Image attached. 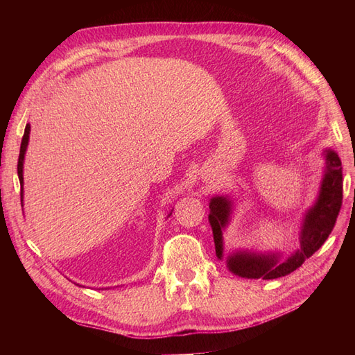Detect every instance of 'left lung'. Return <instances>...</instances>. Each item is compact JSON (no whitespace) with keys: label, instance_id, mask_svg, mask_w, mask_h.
<instances>
[{"label":"left lung","instance_id":"obj_1","mask_svg":"<svg viewBox=\"0 0 355 355\" xmlns=\"http://www.w3.org/2000/svg\"><path fill=\"white\" fill-rule=\"evenodd\" d=\"M327 170L321 185L320 197L315 206L311 209L304 222L302 235H300V250H297L287 261L278 263L277 256L237 253L228 259L230 270L240 277L245 278H262V280H272V278L284 277L304 263L306 257L314 254L327 240L329 234L335 227L338 214L342 206V163L336 153L326 151ZM210 225L213 230L216 254L222 257V228L228 220L231 202L216 197L210 201Z\"/></svg>","mask_w":355,"mask_h":355}]
</instances>
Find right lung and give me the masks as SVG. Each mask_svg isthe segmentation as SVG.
Listing matches in <instances>:
<instances>
[{
	"mask_svg": "<svg viewBox=\"0 0 355 355\" xmlns=\"http://www.w3.org/2000/svg\"><path fill=\"white\" fill-rule=\"evenodd\" d=\"M29 130L31 127L29 124H26L25 127V133L22 137V144H20V153H19V159H17V175H19V180L20 184H24V157H25V151H26V146H28V139H29ZM22 191V189H20ZM20 197H22V192H20Z\"/></svg>",
	"mask_w": 355,
	"mask_h": 355,
	"instance_id": "1",
	"label": "right lung"
}]
</instances>
